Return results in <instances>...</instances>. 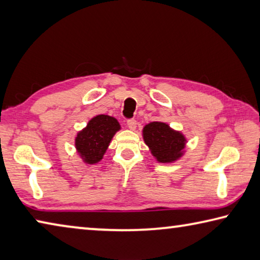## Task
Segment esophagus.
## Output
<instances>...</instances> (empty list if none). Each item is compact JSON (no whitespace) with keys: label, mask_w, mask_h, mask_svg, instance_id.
<instances>
[{"label":"esophagus","mask_w":260,"mask_h":260,"mask_svg":"<svg viewBox=\"0 0 260 260\" xmlns=\"http://www.w3.org/2000/svg\"><path fill=\"white\" fill-rule=\"evenodd\" d=\"M136 126H138V122H136L135 119H129L127 121V127H128L131 131H135Z\"/></svg>","instance_id":"esophagus-1"}]
</instances>
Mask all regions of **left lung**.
<instances>
[{"label":"left lung","instance_id":"8db88e82","mask_svg":"<svg viewBox=\"0 0 260 260\" xmlns=\"http://www.w3.org/2000/svg\"><path fill=\"white\" fill-rule=\"evenodd\" d=\"M142 136L157 161L170 164L184 155L187 139L181 132L162 121H152L143 127Z\"/></svg>","mask_w":260,"mask_h":260}]
</instances>
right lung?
<instances>
[{
  "label": "right lung",
  "instance_id": "obj_1",
  "mask_svg": "<svg viewBox=\"0 0 260 260\" xmlns=\"http://www.w3.org/2000/svg\"><path fill=\"white\" fill-rule=\"evenodd\" d=\"M120 129L114 117L99 114L88 121L85 128L79 131L74 140L77 152L83 162L93 165L103 159L112 138Z\"/></svg>",
  "mask_w": 260,
  "mask_h": 260
}]
</instances>
